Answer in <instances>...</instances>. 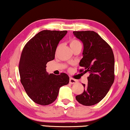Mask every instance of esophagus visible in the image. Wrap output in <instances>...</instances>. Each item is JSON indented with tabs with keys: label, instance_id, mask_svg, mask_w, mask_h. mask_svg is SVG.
<instances>
[{
	"label": "esophagus",
	"instance_id": "34e87169",
	"mask_svg": "<svg viewBox=\"0 0 130 130\" xmlns=\"http://www.w3.org/2000/svg\"><path fill=\"white\" fill-rule=\"evenodd\" d=\"M77 83V80L76 79H73V78H70V84H76Z\"/></svg>",
	"mask_w": 130,
	"mask_h": 130
}]
</instances>
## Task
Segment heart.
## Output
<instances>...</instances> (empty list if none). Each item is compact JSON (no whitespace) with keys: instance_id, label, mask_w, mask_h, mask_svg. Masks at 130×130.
I'll return each mask as SVG.
<instances>
[{"instance_id":"1","label":"heart","mask_w":130,"mask_h":130,"mask_svg":"<svg viewBox=\"0 0 130 130\" xmlns=\"http://www.w3.org/2000/svg\"><path fill=\"white\" fill-rule=\"evenodd\" d=\"M79 45H81L80 42L79 40L76 39H71L70 41V46L71 49H73V48L79 46Z\"/></svg>"}]
</instances>
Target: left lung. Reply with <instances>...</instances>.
<instances>
[{"instance_id":"8db88e82","label":"left lung","mask_w":130,"mask_h":130,"mask_svg":"<svg viewBox=\"0 0 130 130\" xmlns=\"http://www.w3.org/2000/svg\"><path fill=\"white\" fill-rule=\"evenodd\" d=\"M84 43L80 72H89L88 84H83L84 92L76 96L77 101L91 106L101 101L115 80V57L111 46L97 32L93 31H73Z\"/></svg>"}]
</instances>
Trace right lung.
<instances>
[{"label": "right lung", "mask_w": 130, "mask_h": 130, "mask_svg": "<svg viewBox=\"0 0 130 130\" xmlns=\"http://www.w3.org/2000/svg\"><path fill=\"white\" fill-rule=\"evenodd\" d=\"M67 31L43 30L26 43L19 63L20 82L29 98L41 105L51 104L58 96L59 88L69 83V76L48 74L47 62L55 57L59 42Z\"/></svg>", "instance_id": "obj_1"}]
</instances>
